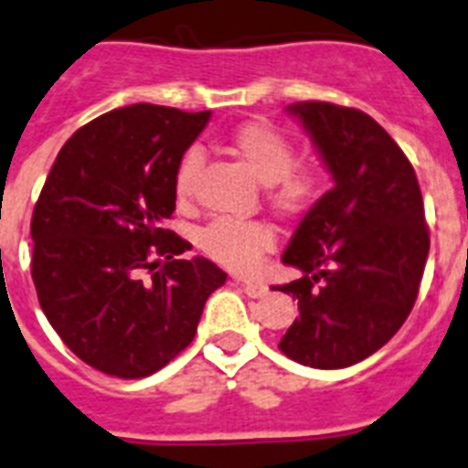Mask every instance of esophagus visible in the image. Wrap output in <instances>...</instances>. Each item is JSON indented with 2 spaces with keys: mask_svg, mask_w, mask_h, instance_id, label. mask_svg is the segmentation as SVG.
I'll return each instance as SVG.
<instances>
[{
  "mask_svg": "<svg viewBox=\"0 0 468 468\" xmlns=\"http://www.w3.org/2000/svg\"><path fill=\"white\" fill-rule=\"evenodd\" d=\"M238 284L242 287V292H245L247 296H251V299H261L268 292V284L259 282V280H238Z\"/></svg>",
  "mask_w": 468,
  "mask_h": 468,
  "instance_id": "obj_1",
  "label": "esophagus"
}]
</instances>
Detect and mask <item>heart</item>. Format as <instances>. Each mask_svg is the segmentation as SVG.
Instances as JSON below:
<instances>
[{"mask_svg": "<svg viewBox=\"0 0 468 468\" xmlns=\"http://www.w3.org/2000/svg\"><path fill=\"white\" fill-rule=\"evenodd\" d=\"M230 148L251 174L266 184L268 205L280 217H299L320 195V174L308 166H294V148L282 133L266 122H247L230 133ZM202 166V153L190 148L178 162L174 193L181 202L193 195L195 178ZM275 233L257 218L217 217L197 233L202 254L221 266L247 273L266 251L273 250Z\"/></svg>", "mask_w": 468, "mask_h": 468, "instance_id": "1", "label": "heart"}]
</instances>
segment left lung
<instances>
[{
  "label": "left lung",
  "mask_w": 468,
  "mask_h": 468,
  "mask_svg": "<svg viewBox=\"0 0 468 468\" xmlns=\"http://www.w3.org/2000/svg\"><path fill=\"white\" fill-rule=\"evenodd\" d=\"M287 111L311 133L335 188L282 254L303 275L275 287L299 299L278 346L308 367L341 369L379 351L417 302L429 257L424 200L403 150L363 111L323 101Z\"/></svg>",
  "instance_id": "8db88e82"
}]
</instances>
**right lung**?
Returning <instances> with one entry per match:
<instances>
[{
    "label": "right lung",
    "instance_id": "add662e5",
    "mask_svg": "<svg viewBox=\"0 0 468 468\" xmlns=\"http://www.w3.org/2000/svg\"><path fill=\"white\" fill-rule=\"evenodd\" d=\"M211 112L136 103L77 129L32 211V282L44 315L80 360L141 379L193 341L226 273L178 259L190 242L165 229L178 162Z\"/></svg>",
    "mask_w": 468,
    "mask_h": 468
}]
</instances>
